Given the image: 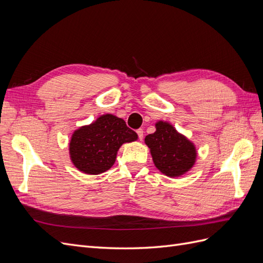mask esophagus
I'll return each mask as SVG.
<instances>
[{"instance_id": "34e87169", "label": "esophagus", "mask_w": 263, "mask_h": 263, "mask_svg": "<svg viewBox=\"0 0 263 263\" xmlns=\"http://www.w3.org/2000/svg\"><path fill=\"white\" fill-rule=\"evenodd\" d=\"M137 135H138L139 140H142V138H144V130H142V129H138V130H137Z\"/></svg>"}]
</instances>
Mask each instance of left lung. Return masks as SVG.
<instances>
[{
  "label": "left lung",
  "mask_w": 263,
  "mask_h": 263,
  "mask_svg": "<svg viewBox=\"0 0 263 263\" xmlns=\"http://www.w3.org/2000/svg\"><path fill=\"white\" fill-rule=\"evenodd\" d=\"M157 169L170 178H178L192 169L196 148L174 127L163 121L156 123V132L145 138Z\"/></svg>",
  "instance_id": "1"
}]
</instances>
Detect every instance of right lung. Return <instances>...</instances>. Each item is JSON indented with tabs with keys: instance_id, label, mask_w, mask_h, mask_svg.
<instances>
[{
	"instance_id": "1",
	"label": "right lung",
	"mask_w": 263,
	"mask_h": 263,
	"mask_svg": "<svg viewBox=\"0 0 263 263\" xmlns=\"http://www.w3.org/2000/svg\"><path fill=\"white\" fill-rule=\"evenodd\" d=\"M137 138L123 118L102 115L92 124L74 130L69 144L70 159L81 172L100 174L112 168L123 144Z\"/></svg>"
}]
</instances>
